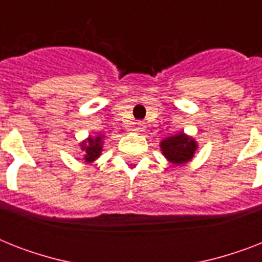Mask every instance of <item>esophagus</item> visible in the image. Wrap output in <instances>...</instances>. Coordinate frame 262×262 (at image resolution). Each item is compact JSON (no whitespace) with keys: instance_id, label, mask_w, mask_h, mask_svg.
I'll use <instances>...</instances> for the list:
<instances>
[{"instance_id":"34e87169","label":"esophagus","mask_w":262,"mask_h":262,"mask_svg":"<svg viewBox=\"0 0 262 262\" xmlns=\"http://www.w3.org/2000/svg\"><path fill=\"white\" fill-rule=\"evenodd\" d=\"M144 129H145V123H144L143 121H140V122L136 123V127H135L136 132H143Z\"/></svg>"}]
</instances>
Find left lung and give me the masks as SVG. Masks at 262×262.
I'll return each instance as SVG.
<instances>
[{
	"mask_svg": "<svg viewBox=\"0 0 262 262\" xmlns=\"http://www.w3.org/2000/svg\"><path fill=\"white\" fill-rule=\"evenodd\" d=\"M160 147H162L163 155L171 163L182 164L189 162L193 158V154H194L197 145H195L194 140L189 139L183 133H179V135L163 140Z\"/></svg>",
	"mask_w": 262,
	"mask_h": 262,
	"instance_id": "left-lung-1",
	"label": "left lung"
}]
</instances>
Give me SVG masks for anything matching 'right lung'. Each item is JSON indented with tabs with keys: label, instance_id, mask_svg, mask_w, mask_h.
<instances>
[{
	"label": "right lung",
	"instance_id": "right-lung-1",
	"mask_svg": "<svg viewBox=\"0 0 262 262\" xmlns=\"http://www.w3.org/2000/svg\"><path fill=\"white\" fill-rule=\"evenodd\" d=\"M81 145L85 151V162H94L96 158H99L102 151V137H90L88 141H84Z\"/></svg>",
	"mask_w": 262,
	"mask_h": 262
}]
</instances>
